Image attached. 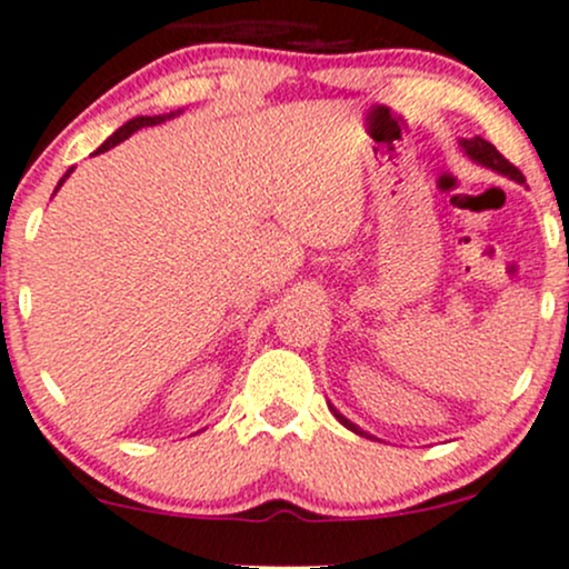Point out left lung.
Segmentation results:
<instances>
[{
	"label": "left lung",
	"mask_w": 569,
	"mask_h": 569,
	"mask_svg": "<svg viewBox=\"0 0 569 569\" xmlns=\"http://www.w3.org/2000/svg\"><path fill=\"white\" fill-rule=\"evenodd\" d=\"M460 147H463V152L469 154L471 160H477V163L488 166V169L499 171V174H507V177L518 179V182H523V174H521V171H518L516 166H512L510 160H507L505 154H501L499 149L493 147V143H488L486 139H480V136H477V139H463V141H460ZM335 417H338V420L343 422V426H349L351 430H355V433H360V428L351 426V422L346 420V417H340V415H335ZM360 436H362V433H360Z\"/></svg>",
	"instance_id": "8db88e82"
}]
</instances>
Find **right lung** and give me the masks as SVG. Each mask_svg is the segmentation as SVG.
I'll return each mask as SVG.
<instances>
[{"label":"right lung","instance_id":"1","mask_svg":"<svg viewBox=\"0 0 569 569\" xmlns=\"http://www.w3.org/2000/svg\"><path fill=\"white\" fill-rule=\"evenodd\" d=\"M169 117H174V113H163V117H136V119H130V122H124L122 128H119L117 133L111 136V139H106V143H103V147L98 149V152H106V149L117 147L119 141H124V139H128V136H133L136 130H141V128H152V124L166 122V119H169Z\"/></svg>","mask_w":569,"mask_h":569}]
</instances>
